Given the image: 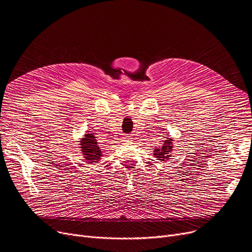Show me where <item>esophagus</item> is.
Returning a JSON list of instances; mask_svg holds the SVG:
<instances>
[{"mask_svg": "<svg viewBox=\"0 0 252 252\" xmlns=\"http://www.w3.org/2000/svg\"><path fill=\"white\" fill-rule=\"evenodd\" d=\"M130 139H131V137H129V136L125 137V141H128V140H130Z\"/></svg>", "mask_w": 252, "mask_h": 252, "instance_id": "34e87169", "label": "esophagus"}]
</instances>
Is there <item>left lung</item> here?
Instances as JSON below:
<instances>
[{
	"label": "left lung",
	"mask_w": 252,
	"mask_h": 252,
	"mask_svg": "<svg viewBox=\"0 0 252 252\" xmlns=\"http://www.w3.org/2000/svg\"><path fill=\"white\" fill-rule=\"evenodd\" d=\"M173 150V139L167 138L162 146L158 147L154 149V156L157 158V160H161V161H166L169 159V153Z\"/></svg>",
	"instance_id": "8db88e82"
}]
</instances>
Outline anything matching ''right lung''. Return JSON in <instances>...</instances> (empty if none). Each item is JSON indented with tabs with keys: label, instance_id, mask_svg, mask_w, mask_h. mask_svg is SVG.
Instances as JSON below:
<instances>
[{
	"label": "right lung",
	"instance_id": "1",
	"mask_svg": "<svg viewBox=\"0 0 252 252\" xmlns=\"http://www.w3.org/2000/svg\"><path fill=\"white\" fill-rule=\"evenodd\" d=\"M79 145H81V150L84 154V158L88 163H97L100 160L102 151L98 146L96 137L94 135L86 134Z\"/></svg>",
	"mask_w": 252,
	"mask_h": 252
}]
</instances>
